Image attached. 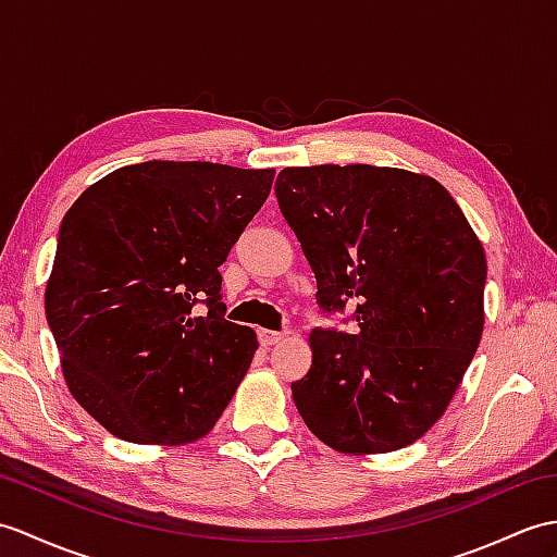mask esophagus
<instances>
[{
	"instance_id": "34e87169",
	"label": "esophagus",
	"mask_w": 557,
	"mask_h": 557,
	"mask_svg": "<svg viewBox=\"0 0 557 557\" xmlns=\"http://www.w3.org/2000/svg\"><path fill=\"white\" fill-rule=\"evenodd\" d=\"M287 334L284 332H273V330H258V342H261V346H275L280 344Z\"/></svg>"
}]
</instances>
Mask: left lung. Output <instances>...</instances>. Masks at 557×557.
<instances>
[{"mask_svg": "<svg viewBox=\"0 0 557 557\" xmlns=\"http://www.w3.org/2000/svg\"><path fill=\"white\" fill-rule=\"evenodd\" d=\"M275 194L315 273L318 306L354 308L356 320L354 334L310 332L296 410L342 454L418 442L482 339V242L444 185L400 168H284Z\"/></svg>", "mask_w": 557, "mask_h": 557, "instance_id": "obj_1", "label": "left lung"}]
</instances>
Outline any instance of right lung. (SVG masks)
I'll return each instance as SVG.
<instances>
[{"label": "right lung", "instance_id": "right-lung-1", "mask_svg": "<svg viewBox=\"0 0 557 557\" xmlns=\"http://www.w3.org/2000/svg\"><path fill=\"white\" fill-rule=\"evenodd\" d=\"M273 177L147 161L101 177L63 215L45 313L73 398L113 436L189 444L223 416L258 342L223 318L218 268Z\"/></svg>", "mask_w": 557, "mask_h": 557}]
</instances>
